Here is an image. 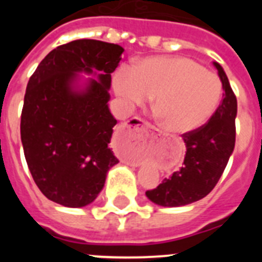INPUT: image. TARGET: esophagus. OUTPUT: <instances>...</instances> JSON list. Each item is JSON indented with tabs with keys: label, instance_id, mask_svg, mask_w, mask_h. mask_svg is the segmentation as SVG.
I'll return each mask as SVG.
<instances>
[{
	"label": "esophagus",
	"instance_id": "esophagus-1",
	"mask_svg": "<svg viewBox=\"0 0 262 262\" xmlns=\"http://www.w3.org/2000/svg\"><path fill=\"white\" fill-rule=\"evenodd\" d=\"M147 136L145 124L139 122H128L120 128L117 135V140L124 147L138 148L143 145Z\"/></svg>",
	"mask_w": 262,
	"mask_h": 262
}]
</instances>
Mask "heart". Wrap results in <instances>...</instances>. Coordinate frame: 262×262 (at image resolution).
Segmentation results:
<instances>
[{"label":"heart","instance_id":"obj_1","mask_svg":"<svg viewBox=\"0 0 262 262\" xmlns=\"http://www.w3.org/2000/svg\"><path fill=\"white\" fill-rule=\"evenodd\" d=\"M113 88L128 107L154 97V110L166 134L184 135L205 126L222 101L223 88L216 75L182 56H151L134 69L122 67Z\"/></svg>","mask_w":262,"mask_h":262}]
</instances>
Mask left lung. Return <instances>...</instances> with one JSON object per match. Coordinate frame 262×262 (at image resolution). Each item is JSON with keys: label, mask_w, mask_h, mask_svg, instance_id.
I'll return each instance as SVG.
<instances>
[{"label": "left lung", "mask_w": 262, "mask_h": 262, "mask_svg": "<svg viewBox=\"0 0 262 262\" xmlns=\"http://www.w3.org/2000/svg\"><path fill=\"white\" fill-rule=\"evenodd\" d=\"M224 94L211 119L193 133L184 134L186 145L184 165L145 193L151 202L163 207H180L205 198L217 184L235 148L237 101L221 64L212 62Z\"/></svg>", "instance_id": "8db88e82"}]
</instances>
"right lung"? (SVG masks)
Listing matches in <instances>:
<instances>
[{
    "instance_id": "add662e5",
    "label": "right lung",
    "mask_w": 262,
    "mask_h": 262,
    "mask_svg": "<svg viewBox=\"0 0 262 262\" xmlns=\"http://www.w3.org/2000/svg\"><path fill=\"white\" fill-rule=\"evenodd\" d=\"M123 51L106 41L73 40L51 51L30 77L20 140L36 186L52 202L90 205L118 164L108 147L117 124L108 90Z\"/></svg>"
}]
</instances>
